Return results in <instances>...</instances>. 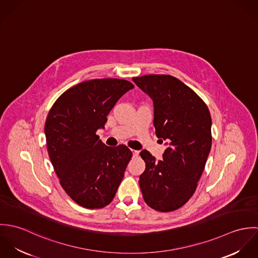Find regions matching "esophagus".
Segmentation results:
<instances>
[{
	"label": "esophagus",
	"instance_id": "esophagus-1",
	"mask_svg": "<svg viewBox=\"0 0 258 258\" xmlns=\"http://www.w3.org/2000/svg\"><path fill=\"white\" fill-rule=\"evenodd\" d=\"M132 153H133V157H134V158L138 157V155H139V152L136 151V150H132Z\"/></svg>",
	"mask_w": 258,
	"mask_h": 258
}]
</instances>
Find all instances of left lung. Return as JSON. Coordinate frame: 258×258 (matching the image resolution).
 <instances>
[{
    "instance_id": "8db88e82",
    "label": "left lung",
    "mask_w": 258,
    "mask_h": 258,
    "mask_svg": "<svg viewBox=\"0 0 258 258\" xmlns=\"http://www.w3.org/2000/svg\"><path fill=\"white\" fill-rule=\"evenodd\" d=\"M152 98L154 127L168 148L156 161L147 150L140 153L146 169L139 184L148 206L173 212L191 198L212 147V118L203 99L178 78L166 74L133 77Z\"/></svg>"
}]
</instances>
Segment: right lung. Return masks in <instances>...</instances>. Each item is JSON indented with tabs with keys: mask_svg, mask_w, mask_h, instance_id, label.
<instances>
[{
	"mask_svg": "<svg viewBox=\"0 0 258 258\" xmlns=\"http://www.w3.org/2000/svg\"><path fill=\"white\" fill-rule=\"evenodd\" d=\"M132 88L124 79L83 81L63 92L48 112L44 133L50 162L62 188L83 208L110 204L132 158L127 146L108 147L96 135L119 98Z\"/></svg>",
	"mask_w": 258,
	"mask_h": 258,
	"instance_id": "obj_1",
	"label": "right lung"
}]
</instances>
